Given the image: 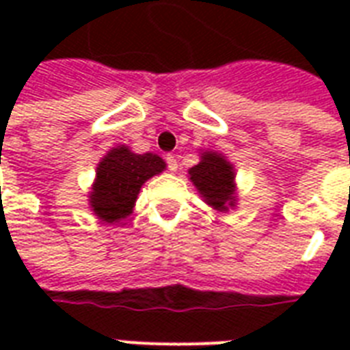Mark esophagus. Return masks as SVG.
Masks as SVG:
<instances>
[{"instance_id": "1", "label": "esophagus", "mask_w": 350, "mask_h": 350, "mask_svg": "<svg viewBox=\"0 0 350 350\" xmlns=\"http://www.w3.org/2000/svg\"><path fill=\"white\" fill-rule=\"evenodd\" d=\"M165 161H167V167H169L170 172H176V170H178V159H176L174 154H167Z\"/></svg>"}]
</instances>
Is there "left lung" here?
I'll return each mask as SVG.
<instances>
[{
  "label": "left lung",
  "instance_id": "obj_1",
  "mask_svg": "<svg viewBox=\"0 0 350 350\" xmlns=\"http://www.w3.org/2000/svg\"><path fill=\"white\" fill-rule=\"evenodd\" d=\"M192 183L196 185L205 202L218 211L234 205V169L232 165L216 152H203L202 161L191 170Z\"/></svg>",
  "mask_w": 350,
  "mask_h": 350
}]
</instances>
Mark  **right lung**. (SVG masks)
<instances>
[{"instance_id": "obj_1", "label": "right lung", "mask_w": 350, "mask_h": 350, "mask_svg": "<svg viewBox=\"0 0 350 350\" xmlns=\"http://www.w3.org/2000/svg\"><path fill=\"white\" fill-rule=\"evenodd\" d=\"M163 169L165 161L156 154H134L126 147L112 148L98 165L96 183L90 192L96 216L107 224L126 218L143 183Z\"/></svg>"}]
</instances>
